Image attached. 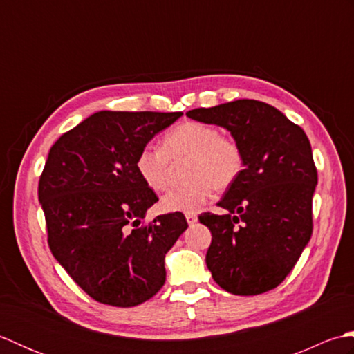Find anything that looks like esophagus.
Here are the masks:
<instances>
[{"instance_id": "obj_1", "label": "esophagus", "mask_w": 354, "mask_h": 354, "mask_svg": "<svg viewBox=\"0 0 354 354\" xmlns=\"http://www.w3.org/2000/svg\"><path fill=\"white\" fill-rule=\"evenodd\" d=\"M185 219H187V222H189V225L192 227V225H194L198 222V216L194 214V213H187L185 214Z\"/></svg>"}]
</instances>
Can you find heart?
<instances>
[{"mask_svg": "<svg viewBox=\"0 0 354 354\" xmlns=\"http://www.w3.org/2000/svg\"><path fill=\"white\" fill-rule=\"evenodd\" d=\"M189 158V181L167 192L161 207L171 213H196L213 198L216 189H228L245 167L242 146L213 124L184 122L162 138V149L141 147L135 160L138 176L149 189L161 192L171 181V161Z\"/></svg>", "mask_w": 354, "mask_h": 354, "instance_id": "b5f03b06", "label": "heart"}]
</instances>
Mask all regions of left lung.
I'll return each instance as SVG.
<instances>
[{"label":"left lung","instance_id":"1","mask_svg":"<svg viewBox=\"0 0 354 354\" xmlns=\"http://www.w3.org/2000/svg\"><path fill=\"white\" fill-rule=\"evenodd\" d=\"M187 117L225 127L245 155L242 175L217 204L228 213L199 216L213 236L207 268L234 295L277 288L312 236L318 175L309 138L283 112L259 100L192 109Z\"/></svg>","mask_w":354,"mask_h":354}]
</instances>
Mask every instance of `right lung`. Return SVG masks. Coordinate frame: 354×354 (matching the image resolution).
Instances as JSON below:
<instances>
[{
  "label": "right lung",
  "instance_id": "right-lung-1",
  "mask_svg": "<svg viewBox=\"0 0 354 354\" xmlns=\"http://www.w3.org/2000/svg\"><path fill=\"white\" fill-rule=\"evenodd\" d=\"M181 115L100 111L50 149L37 187L50 250L95 301L133 307L162 288L165 254L189 225L183 213L140 225L158 198L135 160Z\"/></svg>",
  "mask_w": 354,
  "mask_h": 354
}]
</instances>
